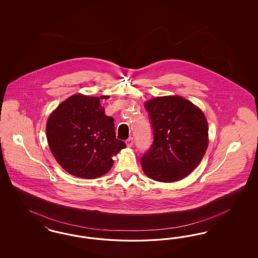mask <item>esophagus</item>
Returning <instances> with one entry per match:
<instances>
[{
	"mask_svg": "<svg viewBox=\"0 0 258 258\" xmlns=\"http://www.w3.org/2000/svg\"><path fill=\"white\" fill-rule=\"evenodd\" d=\"M125 144L127 147H132L134 145V138L133 137H130L128 139L125 140Z\"/></svg>",
	"mask_w": 258,
	"mask_h": 258,
	"instance_id": "1",
	"label": "esophagus"
}]
</instances>
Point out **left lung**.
<instances>
[{
	"mask_svg": "<svg viewBox=\"0 0 258 258\" xmlns=\"http://www.w3.org/2000/svg\"><path fill=\"white\" fill-rule=\"evenodd\" d=\"M154 141L141 157L149 178L171 183L197 168L208 147V123L204 113L179 96L159 97L145 102Z\"/></svg>",
	"mask_w": 258,
	"mask_h": 258,
	"instance_id": "1",
	"label": "left lung"
}]
</instances>
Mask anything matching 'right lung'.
Listing matches in <instances>:
<instances>
[{
  "label": "right lung",
  "mask_w": 258,
  "mask_h": 258,
  "mask_svg": "<svg viewBox=\"0 0 258 258\" xmlns=\"http://www.w3.org/2000/svg\"><path fill=\"white\" fill-rule=\"evenodd\" d=\"M50 150L61 167L75 177L98 178L109 171L125 144L116 138L114 119L98 97L74 95L51 113L46 123Z\"/></svg>",
  "instance_id": "add662e5"
}]
</instances>
